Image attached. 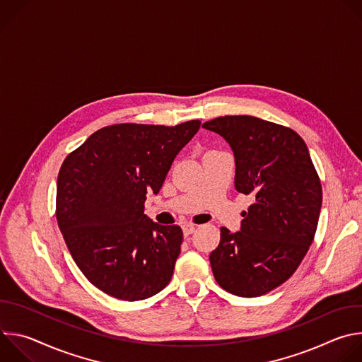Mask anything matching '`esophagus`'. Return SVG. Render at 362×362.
<instances>
[{"instance_id":"obj_1","label":"esophagus","mask_w":362,"mask_h":362,"mask_svg":"<svg viewBox=\"0 0 362 362\" xmlns=\"http://www.w3.org/2000/svg\"><path fill=\"white\" fill-rule=\"evenodd\" d=\"M194 229H196V226H194L193 223H186V225H183V233H185V236H189L190 233H193Z\"/></svg>"}]
</instances>
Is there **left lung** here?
Here are the masks:
<instances>
[{"label": "left lung", "instance_id": "obj_1", "mask_svg": "<svg viewBox=\"0 0 362 362\" xmlns=\"http://www.w3.org/2000/svg\"><path fill=\"white\" fill-rule=\"evenodd\" d=\"M232 147L239 193L253 196L240 230L221 228L209 259L219 286L255 298L288 281L311 246L322 186L302 137L253 116H225L202 124Z\"/></svg>", "mask_w": 362, "mask_h": 362}]
</instances>
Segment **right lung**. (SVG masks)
<instances>
[{
	"mask_svg": "<svg viewBox=\"0 0 362 362\" xmlns=\"http://www.w3.org/2000/svg\"><path fill=\"white\" fill-rule=\"evenodd\" d=\"M200 127L122 123L93 133L64 159L56 216L84 276L100 291L140 300L172 279L183 232L144 215L147 192L159 193L176 154Z\"/></svg>",
	"mask_w": 362,
	"mask_h": 362,
	"instance_id": "1",
	"label": "right lung"
}]
</instances>
